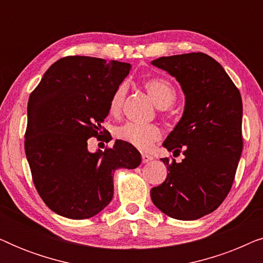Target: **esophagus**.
Here are the masks:
<instances>
[{
    "label": "esophagus",
    "mask_w": 263,
    "mask_h": 263,
    "mask_svg": "<svg viewBox=\"0 0 263 263\" xmlns=\"http://www.w3.org/2000/svg\"><path fill=\"white\" fill-rule=\"evenodd\" d=\"M141 159H142V163H143V164H147V163H149V161L153 160V157L149 156V154L142 153V154H141Z\"/></svg>",
    "instance_id": "34e87169"
}]
</instances>
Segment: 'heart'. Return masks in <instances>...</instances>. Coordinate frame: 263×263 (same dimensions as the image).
Listing matches in <instances>:
<instances>
[{"instance_id": "1", "label": "heart", "mask_w": 263, "mask_h": 263, "mask_svg": "<svg viewBox=\"0 0 263 263\" xmlns=\"http://www.w3.org/2000/svg\"><path fill=\"white\" fill-rule=\"evenodd\" d=\"M146 91L152 97L154 103L160 109H166L175 103L177 98V93L174 85L164 78H151L143 82ZM127 86L124 84L118 85L111 96L109 102V111L112 115H118L123 106ZM115 135L118 140L124 141L140 151H148L157 141L161 139L160 128L156 124H136L125 123L116 128Z\"/></svg>"}]
</instances>
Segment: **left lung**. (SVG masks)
Wrapping results in <instances>:
<instances>
[{"instance_id": "obj_1", "label": "left lung", "mask_w": 263, "mask_h": 263, "mask_svg": "<svg viewBox=\"0 0 263 263\" xmlns=\"http://www.w3.org/2000/svg\"><path fill=\"white\" fill-rule=\"evenodd\" d=\"M153 66L177 79L184 112L163 146L167 177L151 189L157 208L178 220H195L222 203L231 190L243 149V104L239 89L213 57L203 52L160 57Z\"/></svg>"}]
</instances>
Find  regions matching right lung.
<instances>
[{"label": "right lung", "mask_w": 263, "mask_h": 263, "mask_svg": "<svg viewBox=\"0 0 263 263\" xmlns=\"http://www.w3.org/2000/svg\"><path fill=\"white\" fill-rule=\"evenodd\" d=\"M129 70L118 61L67 56L30 95L25 153L39 196L62 217L98 214L112 200L115 171L141 163L139 151L121 140L96 153L87 149L88 139L99 140L111 96ZM103 138L109 142L110 133Z\"/></svg>", "instance_id": "1"}]
</instances>
